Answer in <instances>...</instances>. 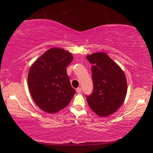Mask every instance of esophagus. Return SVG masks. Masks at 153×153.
I'll return each mask as SVG.
<instances>
[{
	"label": "esophagus",
	"instance_id": "1",
	"mask_svg": "<svg viewBox=\"0 0 153 153\" xmlns=\"http://www.w3.org/2000/svg\"><path fill=\"white\" fill-rule=\"evenodd\" d=\"M81 91H82V88H76V92L78 93V94H79V93H80Z\"/></svg>",
	"mask_w": 153,
	"mask_h": 153
}]
</instances>
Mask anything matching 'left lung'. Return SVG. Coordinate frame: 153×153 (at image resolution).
<instances>
[{"label":"left lung","mask_w":153,"mask_h":153,"mask_svg":"<svg viewBox=\"0 0 153 153\" xmlns=\"http://www.w3.org/2000/svg\"><path fill=\"white\" fill-rule=\"evenodd\" d=\"M91 67L94 91L87 97L90 108L100 117L115 112L122 105L127 93L124 71L103 52L86 56Z\"/></svg>","instance_id":"left-lung-1"}]
</instances>
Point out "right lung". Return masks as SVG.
<instances>
[{"label":"right lung","mask_w":153,"mask_h":153,"mask_svg":"<svg viewBox=\"0 0 153 153\" xmlns=\"http://www.w3.org/2000/svg\"><path fill=\"white\" fill-rule=\"evenodd\" d=\"M73 56L69 51L53 47L33 62L29 69L28 85L32 97L41 110L54 114L69 105L75 90L67 69Z\"/></svg>","instance_id":"1"}]
</instances>
